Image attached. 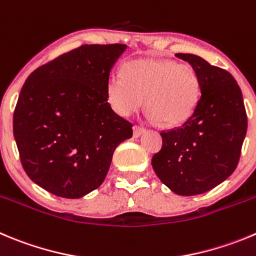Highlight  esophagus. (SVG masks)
I'll return each instance as SVG.
<instances>
[{
	"mask_svg": "<svg viewBox=\"0 0 256 256\" xmlns=\"http://www.w3.org/2000/svg\"><path fill=\"white\" fill-rule=\"evenodd\" d=\"M144 132H146V130H144V126H133V137H134V138L140 137V136L144 134Z\"/></svg>",
	"mask_w": 256,
	"mask_h": 256,
	"instance_id": "1",
	"label": "esophagus"
}]
</instances>
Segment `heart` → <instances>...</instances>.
<instances>
[{
    "mask_svg": "<svg viewBox=\"0 0 256 256\" xmlns=\"http://www.w3.org/2000/svg\"><path fill=\"white\" fill-rule=\"evenodd\" d=\"M122 74L106 82L108 102L120 116L140 109L146 96L150 118L174 128L189 120L198 106L200 77L188 63L140 58L126 63Z\"/></svg>",
    "mask_w": 256,
    "mask_h": 256,
    "instance_id": "heart-1",
    "label": "heart"
}]
</instances>
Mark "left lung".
<instances>
[{"label":"left lung","instance_id":"1","mask_svg":"<svg viewBox=\"0 0 256 256\" xmlns=\"http://www.w3.org/2000/svg\"><path fill=\"white\" fill-rule=\"evenodd\" d=\"M175 56L199 74L200 99L189 120L161 133L162 147L152 157V168L171 192L190 196L210 190L235 171L248 118L231 74L199 56Z\"/></svg>","mask_w":256,"mask_h":256}]
</instances>
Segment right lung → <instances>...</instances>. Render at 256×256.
<instances>
[{
  "label": "right lung",
  "mask_w": 256,
  "mask_h": 256,
  "mask_svg": "<svg viewBox=\"0 0 256 256\" xmlns=\"http://www.w3.org/2000/svg\"><path fill=\"white\" fill-rule=\"evenodd\" d=\"M126 44L81 46L35 70L14 112V137L28 176L57 196L99 188L132 124L108 102L106 82Z\"/></svg>",
  "instance_id": "obj_1"
}]
</instances>
